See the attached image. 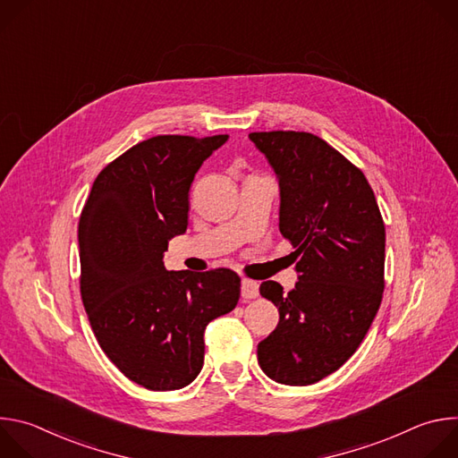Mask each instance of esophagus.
I'll list each match as a JSON object with an SVG mask.
<instances>
[{"instance_id": "1", "label": "esophagus", "mask_w": 458, "mask_h": 458, "mask_svg": "<svg viewBox=\"0 0 458 458\" xmlns=\"http://www.w3.org/2000/svg\"><path fill=\"white\" fill-rule=\"evenodd\" d=\"M241 295L242 299H255L259 297V284L250 279H242L241 283Z\"/></svg>"}]
</instances>
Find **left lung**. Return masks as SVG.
Instances as JSON below:
<instances>
[{"mask_svg":"<svg viewBox=\"0 0 458 458\" xmlns=\"http://www.w3.org/2000/svg\"><path fill=\"white\" fill-rule=\"evenodd\" d=\"M279 179V230L292 242L299 281L259 292L279 310L257 346L270 378L308 386L337 371L359 348L384 292L386 230L364 174L310 132H251Z\"/></svg>","mask_w":458,"mask_h":458,"instance_id":"1","label":"left lung"}]
</instances>
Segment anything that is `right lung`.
I'll return each mask as SVG.
<instances>
[{
	"mask_svg": "<svg viewBox=\"0 0 458 458\" xmlns=\"http://www.w3.org/2000/svg\"><path fill=\"white\" fill-rule=\"evenodd\" d=\"M228 140L156 136L96 177L80 217L81 299L117 369L152 391L184 387L205 360L210 320L232 311L241 277L228 268L168 272V241L188 226V191Z\"/></svg>",
	"mask_w": 458,
	"mask_h": 458,
	"instance_id": "add662e5",
	"label": "right lung"
}]
</instances>
